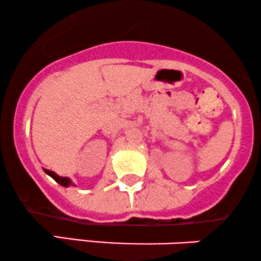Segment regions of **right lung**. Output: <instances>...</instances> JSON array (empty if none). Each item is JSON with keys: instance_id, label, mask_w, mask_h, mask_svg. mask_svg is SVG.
<instances>
[{"instance_id": "obj_1", "label": "right lung", "mask_w": 261, "mask_h": 261, "mask_svg": "<svg viewBox=\"0 0 261 261\" xmlns=\"http://www.w3.org/2000/svg\"><path fill=\"white\" fill-rule=\"evenodd\" d=\"M44 172L46 173L47 175H50L51 176V178L54 179V180H56L59 182L60 185H62V187H70V185H73L72 184V181L70 180V179L68 178H66V176H60V175H58L56 174V173H54L53 170H49V169H44Z\"/></svg>"}]
</instances>
